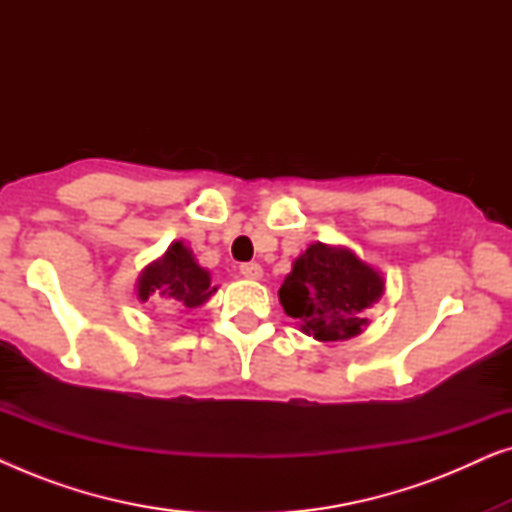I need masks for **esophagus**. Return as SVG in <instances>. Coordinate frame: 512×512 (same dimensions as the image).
Instances as JSON below:
<instances>
[{"label": "esophagus", "instance_id": "obj_1", "mask_svg": "<svg viewBox=\"0 0 512 512\" xmlns=\"http://www.w3.org/2000/svg\"><path fill=\"white\" fill-rule=\"evenodd\" d=\"M240 272L247 279H261L263 277V268L258 263H242Z\"/></svg>", "mask_w": 512, "mask_h": 512}]
</instances>
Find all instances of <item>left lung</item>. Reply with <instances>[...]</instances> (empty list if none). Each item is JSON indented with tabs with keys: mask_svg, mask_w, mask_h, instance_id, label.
<instances>
[{
	"mask_svg": "<svg viewBox=\"0 0 512 512\" xmlns=\"http://www.w3.org/2000/svg\"><path fill=\"white\" fill-rule=\"evenodd\" d=\"M384 293L382 272L349 247L314 242L293 261L279 289L284 312L314 340H349L363 333L370 310Z\"/></svg>",
	"mask_w": 512,
	"mask_h": 512,
	"instance_id": "left-lung-1",
	"label": "left lung"
}]
</instances>
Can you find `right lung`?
<instances>
[{
  "instance_id": "right-lung-1",
  "label": "right lung",
  "mask_w": 512,
  "mask_h": 512,
  "mask_svg": "<svg viewBox=\"0 0 512 512\" xmlns=\"http://www.w3.org/2000/svg\"><path fill=\"white\" fill-rule=\"evenodd\" d=\"M137 298L163 312H184L205 305L219 291L212 286V275L202 268L184 240H174L163 256L151 261L137 277Z\"/></svg>"
}]
</instances>
